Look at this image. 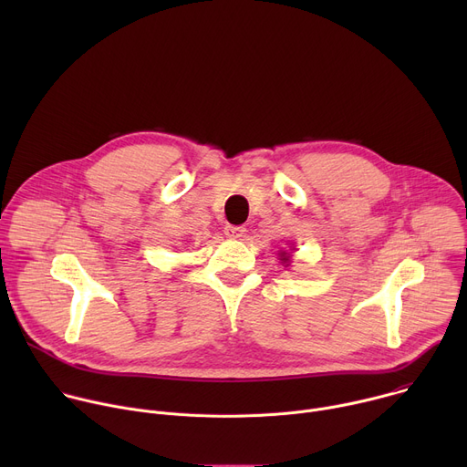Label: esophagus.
Instances as JSON below:
<instances>
[{
	"label": "esophagus",
	"mask_w": 467,
	"mask_h": 467,
	"mask_svg": "<svg viewBox=\"0 0 467 467\" xmlns=\"http://www.w3.org/2000/svg\"><path fill=\"white\" fill-rule=\"evenodd\" d=\"M225 234H227V238H233V240L242 238L245 234V227L244 225H225Z\"/></svg>",
	"instance_id": "esophagus-1"
}]
</instances>
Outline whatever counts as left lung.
I'll list each match as a JSON object with an SVG mask.
<instances>
[{"label":"left lung","instance_id":"8db88e82","mask_svg":"<svg viewBox=\"0 0 467 467\" xmlns=\"http://www.w3.org/2000/svg\"><path fill=\"white\" fill-rule=\"evenodd\" d=\"M281 260H283V264H286V265H288V262H290V253L281 251Z\"/></svg>","mask_w":467,"mask_h":467}]
</instances>
